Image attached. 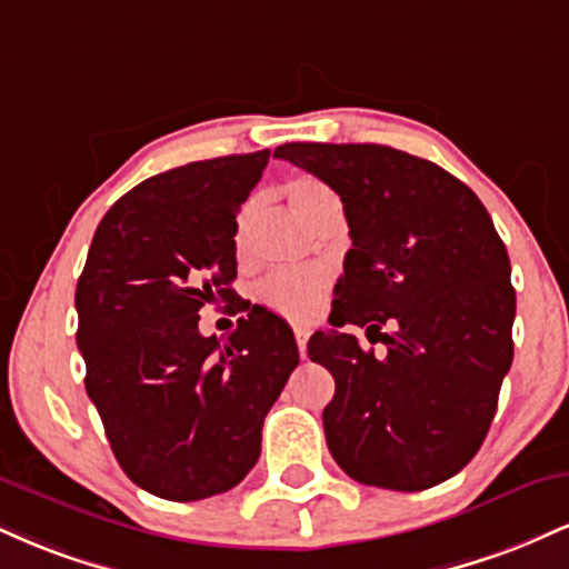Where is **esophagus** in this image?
Listing matches in <instances>:
<instances>
[{"instance_id": "34e87169", "label": "esophagus", "mask_w": 569, "mask_h": 569, "mask_svg": "<svg viewBox=\"0 0 569 569\" xmlns=\"http://www.w3.org/2000/svg\"><path fill=\"white\" fill-rule=\"evenodd\" d=\"M310 335L312 331L307 329V326H297V329H293V337H297V348H299V356H307V339H310Z\"/></svg>"}]
</instances>
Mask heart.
Instances as JSON below:
<instances>
[{
    "label": "heart",
    "instance_id": "b5f03b06",
    "mask_svg": "<svg viewBox=\"0 0 569 569\" xmlns=\"http://www.w3.org/2000/svg\"><path fill=\"white\" fill-rule=\"evenodd\" d=\"M286 198L291 208L312 227H321L323 221L339 217V200L331 192L329 184H323L316 176H297L286 184ZM248 217H251V202H246L234 227V248L243 257L246 251V232ZM331 272L321 264L293 267V270L270 272L264 280H259L253 297L267 310L289 318V321H312L321 312V307L329 297Z\"/></svg>",
    "mask_w": 569,
    "mask_h": 569
}]
</instances>
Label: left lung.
<instances>
[{"instance_id":"8db88e82","label":"left lung","mask_w":569,"mask_h":569,"mask_svg":"<svg viewBox=\"0 0 569 569\" xmlns=\"http://www.w3.org/2000/svg\"><path fill=\"white\" fill-rule=\"evenodd\" d=\"M276 158L335 189L352 238L331 329L307 342L337 385L331 457L369 487L441 485L479 452L513 361L511 262L487 208L436 162L382 143H283Z\"/></svg>"}]
</instances>
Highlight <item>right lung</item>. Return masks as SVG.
Listing matches in <instances>:
<instances>
[{
  "label": "right lung",
  "instance_id": "add662e5",
  "mask_svg": "<svg viewBox=\"0 0 569 569\" xmlns=\"http://www.w3.org/2000/svg\"><path fill=\"white\" fill-rule=\"evenodd\" d=\"M270 149L189 162L122 194L77 280L84 388L133 485L189 502L227 492L262 452V426L299 363L283 318L253 307L221 342L206 305L238 293L234 227Z\"/></svg>",
  "mask_w": 569,
  "mask_h": 569
}]
</instances>
